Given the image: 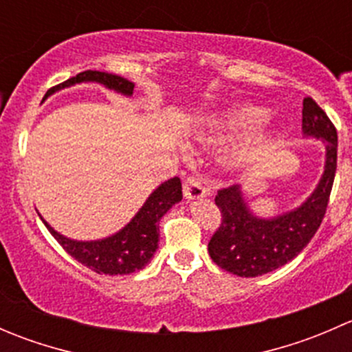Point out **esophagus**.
Masks as SVG:
<instances>
[{
    "mask_svg": "<svg viewBox=\"0 0 352 352\" xmlns=\"http://www.w3.org/2000/svg\"><path fill=\"white\" fill-rule=\"evenodd\" d=\"M206 194H208V190L204 189L201 180L196 179V177H187V179L184 180V197L186 199L194 201V199L206 197Z\"/></svg>",
    "mask_w": 352,
    "mask_h": 352,
    "instance_id": "34e87169",
    "label": "esophagus"
}]
</instances>
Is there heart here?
Wrapping results in <instances>:
<instances>
[{"instance_id":"b5f03b06","label":"heart","mask_w":352,"mask_h":352,"mask_svg":"<svg viewBox=\"0 0 352 352\" xmlns=\"http://www.w3.org/2000/svg\"><path fill=\"white\" fill-rule=\"evenodd\" d=\"M267 110L250 104L232 105L212 116L202 117L201 124L194 131V140L199 143H218L233 134H245L233 144L221 158L228 170H243L257 165L267 158L279 146L278 131L258 127L267 119Z\"/></svg>"}]
</instances>
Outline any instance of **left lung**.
Instances as JSON below:
<instances>
[{"instance_id": "left-lung-1", "label": "left lung", "mask_w": 352, "mask_h": 352, "mask_svg": "<svg viewBox=\"0 0 352 352\" xmlns=\"http://www.w3.org/2000/svg\"><path fill=\"white\" fill-rule=\"evenodd\" d=\"M305 138L320 140L325 146L324 173L317 187L298 208L272 218L257 216L245 199L242 186L221 189L214 202L221 225L209 240L212 261L240 278H257L293 261L314 239L327 211L337 168V131L314 98L303 100Z\"/></svg>"}]
</instances>
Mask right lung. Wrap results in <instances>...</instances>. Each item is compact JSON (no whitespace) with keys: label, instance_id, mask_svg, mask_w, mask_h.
I'll list each match as a JSON object with an SVG mask.
<instances>
[{"label":"right lung","instance_id":"add662e5","mask_svg":"<svg viewBox=\"0 0 352 352\" xmlns=\"http://www.w3.org/2000/svg\"><path fill=\"white\" fill-rule=\"evenodd\" d=\"M78 83H98L109 90L126 95V97H131L134 94V83L126 78L112 73H102V71H83V73L66 80L65 83L51 88L44 98ZM180 201H182V182L179 177L165 180L150 194L140 211L124 228L100 240L67 239L56 232L41 214L38 216L47 226L51 235L58 240L59 245L71 257L76 258L78 262L87 265L97 274L122 276L141 271L144 265L150 264L156 248H158L160 219L163 214H166L172 206Z\"/></svg>","mask_w":352,"mask_h":352}]
</instances>
